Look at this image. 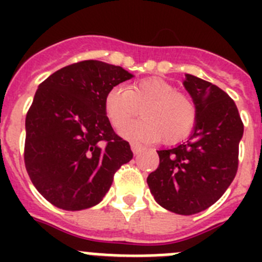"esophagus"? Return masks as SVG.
I'll list each match as a JSON object with an SVG mask.
<instances>
[{
	"instance_id": "34e87169",
	"label": "esophagus",
	"mask_w": 262,
	"mask_h": 262,
	"mask_svg": "<svg viewBox=\"0 0 262 262\" xmlns=\"http://www.w3.org/2000/svg\"><path fill=\"white\" fill-rule=\"evenodd\" d=\"M131 149H133L134 155H139V154H140V152H142L143 147H142V144H139V143L133 142V143H131Z\"/></svg>"
}]
</instances>
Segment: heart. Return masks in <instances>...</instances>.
<instances>
[{
	"instance_id": "heart-1",
	"label": "heart",
	"mask_w": 262,
	"mask_h": 262,
	"mask_svg": "<svg viewBox=\"0 0 262 262\" xmlns=\"http://www.w3.org/2000/svg\"><path fill=\"white\" fill-rule=\"evenodd\" d=\"M141 110L142 119L127 125ZM105 113L120 135L136 142L177 143L191 133L196 122V107L193 99L159 78H145L128 89L114 86L105 97Z\"/></svg>"
}]
</instances>
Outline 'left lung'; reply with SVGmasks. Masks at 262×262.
<instances>
[{"mask_svg": "<svg viewBox=\"0 0 262 262\" xmlns=\"http://www.w3.org/2000/svg\"><path fill=\"white\" fill-rule=\"evenodd\" d=\"M184 86L195 103V126L186 142L157 151L159 168L147 184L161 207L193 215L214 205L233 181L244 124L221 88L193 75H185Z\"/></svg>", "mask_w": 262, "mask_h": 262, "instance_id": "1", "label": "left lung"}]
</instances>
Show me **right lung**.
I'll list each match as a JSON object with an SVG mask.
<instances>
[{
    "label": "right lung",
    "mask_w": 262,
    "mask_h": 262,
    "mask_svg": "<svg viewBox=\"0 0 262 262\" xmlns=\"http://www.w3.org/2000/svg\"><path fill=\"white\" fill-rule=\"evenodd\" d=\"M134 77L122 67L85 60L38 86L26 115L25 165L36 190L68 211L98 205L114 173L133 159L105 113L108 90Z\"/></svg>",
    "instance_id": "obj_1"
}]
</instances>
